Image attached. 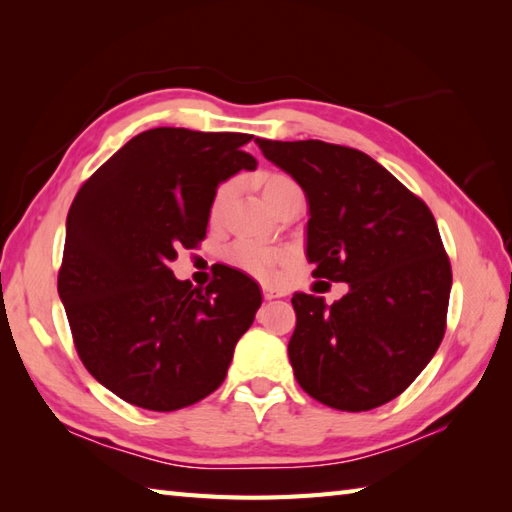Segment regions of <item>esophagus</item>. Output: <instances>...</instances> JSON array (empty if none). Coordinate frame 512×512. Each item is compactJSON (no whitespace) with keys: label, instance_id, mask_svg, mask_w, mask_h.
Here are the masks:
<instances>
[{"label":"esophagus","instance_id":"obj_1","mask_svg":"<svg viewBox=\"0 0 512 512\" xmlns=\"http://www.w3.org/2000/svg\"><path fill=\"white\" fill-rule=\"evenodd\" d=\"M262 292H264V299H277V297H281L284 295V292L281 290H277V288H273V286H262Z\"/></svg>","mask_w":512,"mask_h":512}]
</instances>
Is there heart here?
Segmentation results:
<instances>
[{"label":"heart","instance_id":"heart-1","mask_svg":"<svg viewBox=\"0 0 512 512\" xmlns=\"http://www.w3.org/2000/svg\"><path fill=\"white\" fill-rule=\"evenodd\" d=\"M257 187H259V191H262V198L270 206V209H273V206L279 200H284L286 195L301 193L295 180L284 176V173H275V171L259 173ZM231 193H233L231 182L222 184V187L215 191L213 200H211V217H213V220H217V217L222 215L226 202L231 200ZM284 259L286 257L277 253V250H270V248L250 244V242H239L231 250H228V262H231L237 268H242L244 273L253 275L257 279H266V281L275 279L279 266L284 264Z\"/></svg>","mask_w":512,"mask_h":512}]
</instances>
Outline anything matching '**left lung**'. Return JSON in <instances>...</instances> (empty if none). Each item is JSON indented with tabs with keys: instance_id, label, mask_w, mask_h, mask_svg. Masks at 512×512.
Segmentation results:
<instances>
[{
	"instance_id": "8db88e82",
	"label": "left lung",
	"mask_w": 512,
	"mask_h": 512,
	"mask_svg": "<svg viewBox=\"0 0 512 512\" xmlns=\"http://www.w3.org/2000/svg\"><path fill=\"white\" fill-rule=\"evenodd\" d=\"M308 200L306 257L345 297L295 292L288 343L301 389L341 411H369L405 391L447 328L451 264L429 206L352 147L257 138Z\"/></svg>"
}]
</instances>
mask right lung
<instances>
[{"label": "right lung", "mask_w": 512, "mask_h": 512, "mask_svg": "<svg viewBox=\"0 0 512 512\" xmlns=\"http://www.w3.org/2000/svg\"><path fill=\"white\" fill-rule=\"evenodd\" d=\"M250 134L156 127L134 136L76 193L59 297L85 369L129 405L176 411L226 378L262 292L224 266L206 288L169 268L206 235L217 187L257 160Z\"/></svg>", "instance_id": "add662e5"}]
</instances>
